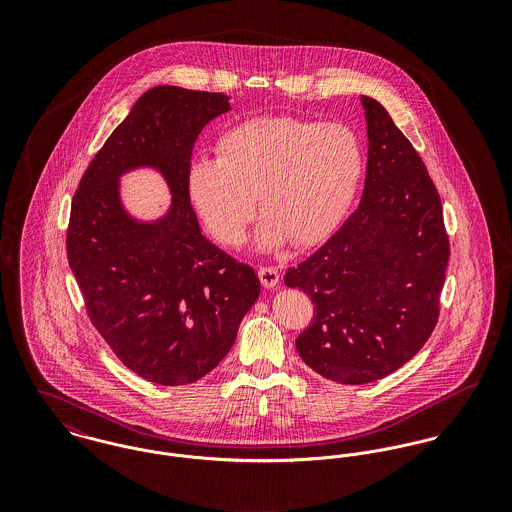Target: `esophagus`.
<instances>
[{"instance_id":"1","label":"esophagus","mask_w":512,"mask_h":512,"mask_svg":"<svg viewBox=\"0 0 512 512\" xmlns=\"http://www.w3.org/2000/svg\"><path fill=\"white\" fill-rule=\"evenodd\" d=\"M258 278L264 288H274L280 282V272L272 266H260L258 268Z\"/></svg>"}]
</instances>
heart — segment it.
<instances>
[{
  "instance_id": "b5f03b06",
  "label": "heart",
  "mask_w": 512,
  "mask_h": 512,
  "mask_svg": "<svg viewBox=\"0 0 512 512\" xmlns=\"http://www.w3.org/2000/svg\"><path fill=\"white\" fill-rule=\"evenodd\" d=\"M365 169L355 130L297 116H260L234 124L217 140V159L187 169L189 199L211 236L238 246L258 207V244L305 248L345 217Z\"/></svg>"
}]
</instances>
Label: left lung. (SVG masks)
Segmentation results:
<instances>
[{
    "instance_id": "left-lung-1",
    "label": "left lung",
    "mask_w": 512,
    "mask_h": 512,
    "mask_svg": "<svg viewBox=\"0 0 512 512\" xmlns=\"http://www.w3.org/2000/svg\"><path fill=\"white\" fill-rule=\"evenodd\" d=\"M361 100L368 134L361 205L286 274V286L315 305L297 353L341 384L380 380L424 347L449 260L441 199L420 153L380 102Z\"/></svg>"
}]
</instances>
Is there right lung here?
I'll use <instances>...</instances> for the list:
<instances>
[{
    "label": "right lung",
    "instance_id": "1",
    "mask_svg": "<svg viewBox=\"0 0 512 512\" xmlns=\"http://www.w3.org/2000/svg\"><path fill=\"white\" fill-rule=\"evenodd\" d=\"M228 110L222 92L147 90L74 191L67 256L86 313L147 382L181 386L211 372L260 293L254 270L201 234L187 193L197 136ZM140 164L157 166L174 193L157 223L130 220L119 203V175Z\"/></svg>",
    "mask_w": 512,
    "mask_h": 512
}]
</instances>
